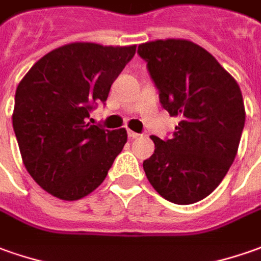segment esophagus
<instances>
[{"label":"esophagus","instance_id":"1","mask_svg":"<svg viewBox=\"0 0 261 261\" xmlns=\"http://www.w3.org/2000/svg\"><path fill=\"white\" fill-rule=\"evenodd\" d=\"M127 134H128V138H138V137H140V134H138V133H136V131L128 130V131H127Z\"/></svg>","mask_w":261,"mask_h":261}]
</instances>
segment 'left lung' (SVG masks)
<instances>
[{
    "label": "left lung",
    "instance_id": "8db88e82",
    "mask_svg": "<svg viewBox=\"0 0 261 261\" xmlns=\"http://www.w3.org/2000/svg\"><path fill=\"white\" fill-rule=\"evenodd\" d=\"M138 56L170 116L171 138L153 136L154 154L143 163L155 191L174 204L207 197L227 174L242 138L246 113L240 87L214 57L187 40L138 45Z\"/></svg>",
    "mask_w": 261,
    "mask_h": 261
}]
</instances>
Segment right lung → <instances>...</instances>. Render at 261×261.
Listing matches in <instances>:
<instances>
[{"mask_svg":"<svg viewBox=\"0 0 261 261\" xmlns=\"http://www.w3.org/2000/svg\"><path fill=\"white\" fill-rule=\"evenodd\" d=\"M136 45L71 42L31 67L15 91L12 127L27 171L49 194L72 201L104 178L127 143V131L88 123Z\"/></svg>","mask_w":261,"mask_h":261,"instance_id":"1","label":"right lung"}]
</instances>
